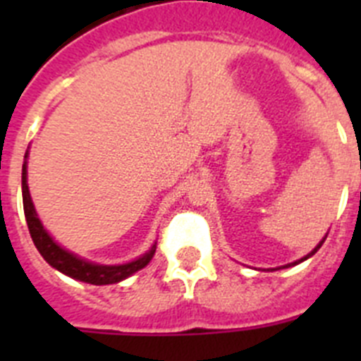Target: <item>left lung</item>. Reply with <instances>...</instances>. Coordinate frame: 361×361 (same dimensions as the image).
Segmentation results:
<instances>
[{"label":"left lung","mask_w":361,"mask_h":361,"mask_svg":"<svg viewBox=\"0 0 361 361\" xmlns=\"http://www.w3.org/2000/svg\"><path fill=\"white\" fill-rule=\"evenodd\" d=\"M325 238H327V235H325ZM325 238H324V240H325ZM324 240H322L320 244H318L317 247H314V250L311 251V253H309V255H305L304 258H300V260H296V262H293V264H288V266H282V267H280V269H283V267H289V266H296V264H300V262H304V260H307L309 257H312V255H314V253H317L318 250H320V247H322V244H324Z\"/></svg>","instance_id":"8db88e82"}]
</instances>
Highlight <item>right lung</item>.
<instances>
[{
    "label": "right lung",
    "mask_w": 361,
    "mask_h": 361,
    "mask_svg": "<svg viewBox=\"0 0 361 361\" xmlns=\"http://www.w3.org/2000/svg\"><path fill=\"white\" fill-rule=\"evenodd\" d=\"M27 159V155H25ZM21 188H23V209H25V219H27L28 231L30 237L36 244L37 251L41 257L47 260L52 267L57 271H61L63 275L70 276V279L81 280L86 283H94V286H106V283H117L121 280L128 279L133 273L148 266L149 260L155 255V247L157 244H153L142 257L128 264H121V266H101V264L88 262L85 258H79L78 255L70 253V251L63 250L61 245L57 244L52 237H50L47 229L43 228L41 220L37 219V213L32 204L30 193H28V184H27V161L23 164V173H21Z\"/></svg>",
    "instance_id": "obj_1"
}]
</instances>
